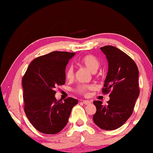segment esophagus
<instances>
[{"label": "esophagus", "instance_id": "1", "mask_svg": "<svg viewBox=\"0 0 153 153\" xmlns=\"http://www.w3.org/2000/svg\"><path fill=\"white\" fill-rule=\"evenodd\" d=\"M83 103L85 104V105H90L91 104V101H88V100H83Z\"/></svg>", "mask_w": 153, "mask_h": 153}]
</instances>
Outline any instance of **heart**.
Returning <instances> with one entry per match:
<instances>
[{
  "label": "heart",
  "mask_w": 153,
  "mask_h": 153,
  "mask_svg": "<svg viewBox=\"0 0 153 153\" xmlns=\"http://www.w3.org/2000/svg\"><path fill=\"white\" fill-rule=\"evenodd\" d=\"M80 63L85 67L88 70H89L91 72H95L100 67L99 60L95 56L91 54L85 55L81 58L80 60ZM65 76L68 80H72L74 78V69L72 66L68 67L65 72ZM94 88L93 85H79L76 88V92L81 95H87L88 92Z\"/></svg>",
  "instance_id": "heart-1"
}]
</instances>
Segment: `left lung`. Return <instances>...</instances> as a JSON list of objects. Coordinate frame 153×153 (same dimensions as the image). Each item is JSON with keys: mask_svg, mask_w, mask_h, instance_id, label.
Returning <instances> with one entry per match:
<instances>
[{"mask_svg": "<svg viewBox=\"0 0 153 153\" xmlns=\"http://www.w3.org/2000/svg\"><path fill=\"white\" fill-rule=\"evenodd\" d=\"M108 63L102 93L110 92L106 105L94 101L96 113L93 121L100 128L114 130L122 126L132 114L136 100L139 95V70L128 55L113 46L100 48Z\"/></svg>", "mask_w": 153, "mask_h": 153, "instance_id": "1", "label": "left lung"}]
</instances>
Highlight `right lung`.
Masks as SVG:
<instances>
[{"label": "right lung", "mask_w": 153, "mask_h": 153, "mask_svg": "<svg viewBox=\"0 0 153 153\" xmlns=\"http://www.w3.org/2000/svg\"><path fill=\"white\" fill-rule=\"evenodd\" d=\"M74 53L53 51L35 58L22 79L24 111L33 126L42 133L55 134L68 122L79 101L55 97L56 86L65 83V68Z\"/></svg>", "instance_id": "add662e5"}]
</instances>
